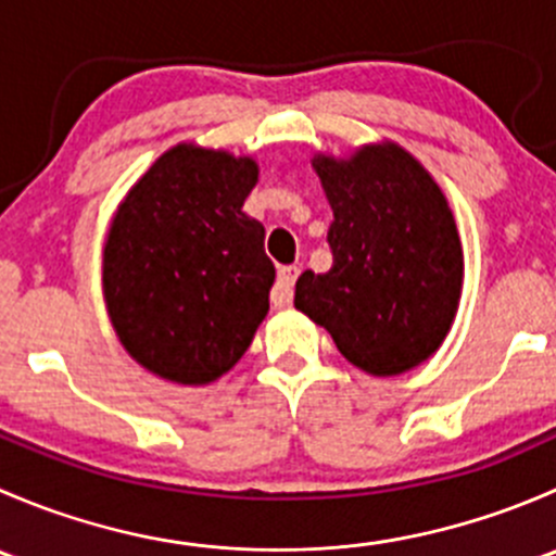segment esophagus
Segmentation results:
<instances>
[{"label": "esophagus", "mask_w": 556, "mask_h": 556, "mask_svg": "<svg viewBox=\"0 0 556 556\" xmlns=\"http://www.w3.org/2000/svg\"><path fill=\"white\" fill-rule=\"evenodd\" d=\"M301 268L299 266H282L277 274V285L271 290V304L277 309L288 306L293 301V288H295V279H299Z\"/></svg>", "instance_id": "esophagus-1"}]
</instances>
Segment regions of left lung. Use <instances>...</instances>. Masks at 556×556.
Segmentation results:
<instances>
[{
  "label": "left lung",
  "instance_id": "obj_1",
  "mask_svg": "<svg viewBox=\"0 0 556 556\" xmlns=\"http://www.w3.org/2000/svg\"><path fill=\"white\" fill-rule=\"evenodd\" d=\"M312 166L333 210V266L301 274L295 309L352 366L397 377L439 350L457 314L463 247L446 195L395 142L344 161L314 155Z\"/></svg>",
  "mask_w": 556,
  "mask_h": 556
}]
</instances>
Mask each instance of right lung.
<instances>
[{"instance_id": "1", "label": "right lung", "mask_w": 556, "mask_h": 556, "mask_svg": "<svg viewBox=\"0 0 556 556\" xmlns=\"http://www.w3.org/2000/svg\"><path fill=\"white\" fill-rule=\"evenodd\" d=\"M257 164L177 144L137 179L104 242V301L128 355L155 377L210 384L268 314L266 228L242 206Z\"/></svg>"}]
</instances>
